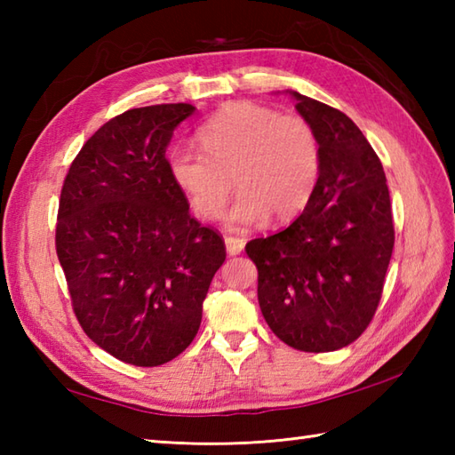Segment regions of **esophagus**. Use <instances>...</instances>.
Instances as JSON below:
<instances>
[{"mask_svg":"<svg viewBox=\"0 0 455 455\" xmlns=\"http://www.w3.org/2000/svg\"><path fill=\"white\" fill-rule=\"evenodd\" d=\"M225 244H227V252L230 256H236L244 250V238H238V236H225Z\"/></svg>","mask_w":455,"mask_h":455,"instance_id":"esophagus-1","label":"esophagus"}]
</instances>
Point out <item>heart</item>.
Instances as JSON below:
<instances>
[{
  "instance_id": "obj_1",
  "label": "heart",
  "mask_w": 455,
  "mask_h": 455,
  "mask_svg": "<svg viewBox=\"0 0 455 455\" xmlns=\"http://www.w3.org/2000/svg\"><path fill=\"white\" fill-rule=\"evenodd\" d=\"M199 142L201 150L176 147L168 152L173 186L197 217L217 219L233 183L238 197L225 222L235 230L267 217L289 222L311 205L323 173V147L301 115L228 103L199 129Z\"/></svg>"
}]
</instances>
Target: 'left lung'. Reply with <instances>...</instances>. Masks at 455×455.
<instances>
[{
	"instance_id": "obj_1",
	"label": "left lung",
	"mask_w": 455,
	"mask_h": 455,
	"mask_svg": "<svg viewBox=\"0 0 455 455\" xmlns=\"http://www.w3.org/2000/svg\"><path fill=\"white\" fill-rule=\"evenodd\" d=\"M323 147L315 197L279 233L254 238L258 303L267 326L301 352H332L370 326L395 244L387 180L355 123L331 105L291 92Z\"/></svg>"
}]
</instances>
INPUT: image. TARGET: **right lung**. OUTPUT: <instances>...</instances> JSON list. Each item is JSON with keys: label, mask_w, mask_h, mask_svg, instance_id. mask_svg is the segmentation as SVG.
I'll use <instances>...</instances> for the list:
<instances>
[{"label": "right lung", "mask_w": 455, "mask_h": 455, "mask_svg": "<svg viewBox=\"0 0 455 455\" xmlns=\"http://www.w3.org/2000/svg\"><path fill=\"white\" fill-rule=\"evenodd\" d=\"M189 103L129 109L84 144L66 173L56 254L84 332L117 360L156 367L196 338L227 258L215 228L189 215L168 173Z\"/></svg>", "instance_id": "right-lung-1"}]
</instances>
